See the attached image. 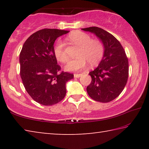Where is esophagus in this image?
I'll use <instances>...</instances> for the list:
<instances>
[{
	"mask_svg": "<svg viewBox=\"0 0 149 149\" xmlns=\"http://www.w3.org/2000/svg\"><path fill=\"white\" fill-rule=\"evenodd\" d=\"M82 74H74V77L75 78H79L81 76H82Z\"/></svg>",
	"mask_w": 149,
	"mask_h": 149,
	"instance_id": "esophagus-1",
	"label": "esophagus"
}]
</instances>
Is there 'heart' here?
<instances>
[{
    "mask_svg": "<svg viewBox=\"0 0 149 149\" xmlns=\"http://www.w3.org/2000/svg\"><path fill=\"white\" fill-rule=\"evenodd\" d=\"M67 39L72 44L78 47V49L75 54L76 58L70 61L65 66L66 71H79L85 68L87 62L90 66H94L102 58L104 47L99 39H91L89 35L79 31L71 33ZM54 53L60 62L65 63L68 60L64 50V45L61 41H58L55 45Z\"/></svg>",
    "mask_w": 149,
    "mask_h": 149,
    "instance_id": "obj_1",
    "label": "heart"
}]
</instances>
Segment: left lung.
Returning <instances> with one entry per match:
<instances>
[{"label":"left lung","instance_id":"left-lung-1","mask_svg":"<svg viewBox=\"0 0 149 149\" xmlns=\"http://www.w3.org/2000/svg\"><path fill=\"white\" fill-rule=\"evenodd\" d=\"M81 29L95 34L104 47L102 60L89 74L92 80L87 87L88 95L98 102L112 101L122 92L127 81L129 64L125 50L114 36L100 27Z\"/></svg>","mask_w":149,"mask_h":149}]
</instances>
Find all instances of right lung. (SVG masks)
Instances as JSON below:
<instances>
[{
  "instance_id": "1",
  "label": "right lung",
  "mask_w": 149,
  "mask_h": 149,
  "mask_svg": "<svg viewBox=\"0 0 149 149\" xmlns=\"http://www.w3.org/2000/svg\"><path fill=\"white\" fill-rule=\"evenodd\" d=\"M68 31L44 29L32 34L24 42L19 54L20 76L33 99L45 106L56 104L66 94L65 84L74 74L59 71L54 53L58 37Z\"/></svg>"
}]
</instances>
